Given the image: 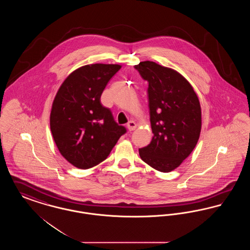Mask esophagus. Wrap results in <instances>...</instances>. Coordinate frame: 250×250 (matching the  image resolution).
Segmentation results:
<instances>
[{
    "instance_id": "34e87169",
    "label": "esophagus",
    "mask_w": 250,
    "mask_h": 250,
    "mask_svg": "<svg viewBox=\"0 0 250 250\" xmlns=\"http://www.w3.org/2000/svg\"><path fill=\"white\" fill-rule=\"evenodd\" d=\"M126 127H127V129L129 131L135 130L136 127H137V125H136V123L134 121H129L127 123V125H126Z\"/></svg>"
}]
</instances>
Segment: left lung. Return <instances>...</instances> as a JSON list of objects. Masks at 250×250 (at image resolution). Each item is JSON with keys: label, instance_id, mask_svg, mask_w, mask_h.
<instances>
[{"label": "left lung", "instance_id": "1", "mask_svg": "<svg viewBox=\"0 0 250 250\" xmlns=\"http://www.w3.org/2000/svg\"><path fill=\"white\" fill-rule=\"evenodd\" d=\"M148 82L153 139L139 150L145 163L161 172L175 169L200 138L202 109L191 84L177 71L145 61L135 65Z\"/></svg>", "mask_w": 250, "mask_h": 250}]
</instances>
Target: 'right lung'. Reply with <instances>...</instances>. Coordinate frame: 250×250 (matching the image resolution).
I'll return each mask as SVG.
<instances>
[{
    "label": "right lung",
    "mask_w": 250,
    "mask_h": 250,
    "mask_svg": "<svg viewBox=\"0 0 250 250\" xmlns=\"http://www.w3.org/2000/svg\"><path fill=\"white\" fill-rule=\"evenodd\" d=\"M119 64L82 66L64 80L50 112V130L62 155L73 166L90 168L107 158L126 129L100 101Z\"/></svg>",
    "instance_id": "add662e5"
}]
</instances>
